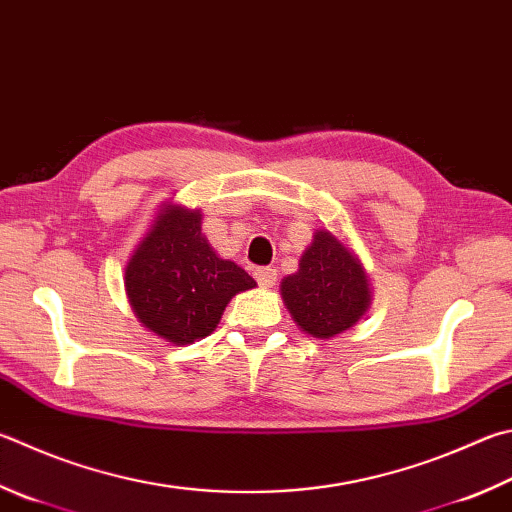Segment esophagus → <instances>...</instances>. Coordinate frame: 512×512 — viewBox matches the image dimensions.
<instances>
[{
	"label": "esophagus",
	"mask_w": 512,
	"mask_h": 512,
	"mask_svg": "<svg viewBox=\"0 0 512 512\" xmlns=\"http://www.w3.org/2000/svg\"><path fill=\"white\" fill-rule=\"evenodd\" d=\"M255 280L259 282V286H262V288H271L277 282V271H275V268H257Z\"/></svg>",
	"instance_id": "1"
}]
</instances>
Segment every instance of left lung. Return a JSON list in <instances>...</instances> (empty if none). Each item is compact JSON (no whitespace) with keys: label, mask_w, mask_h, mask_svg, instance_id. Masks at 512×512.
<instances>
[{"label":"left lung","mask_w":512,"mask_h":512,"mask_svg":"<svg viewBox=\"0 0 512 512\" xmlns=\"http://www.w3.org/2000/svg\"><path fill=\"white\" fill-rule=\"evenodd\" d=\"M297 327L315 340H331L356 327L371 306L369 275L347 239L318 228L297 273L280 284Z\"/></svg>","instance_id":"left-lung-1"}]
</instances>
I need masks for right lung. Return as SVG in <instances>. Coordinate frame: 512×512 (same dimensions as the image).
Returning a JSON list of instances; mask_svg holds the SVG:
<instances>
[{
    "label": "right lung",
    "mask_w": 512,
    "mask_h": 512,
    "mask_svg": "<svg viewBox=\"0 0 512 512\" xmlns=\"http://www.w3.org/2000/svg\"><path fill=\"white\" fill-rule=\"evenodd\" d=\"M201 210L165 201L125 266V293L147 331L174 347L210 336L237 293L257 282L217 255Z\"/></svg>",
    "instance_id": "obj_1"
}]
</instances>
